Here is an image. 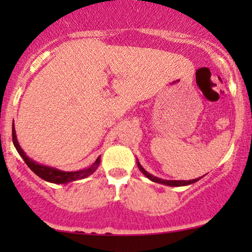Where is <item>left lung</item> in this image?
<instances>
[{
	"label": "left lung",
	"instance_id": "1",
	"mask_svg": "<svg viewBox=\"0 0 252 252\" xmlns=\"http://www.w3.org/2000/svg\"><path fill=\"white\" fill-rule=\"evenodd\" d=\"M137 164H138V168H140L141 172H142L143 174L147 176V178L150 179V180L155 181V182H158V184H164V185H168V186H185V185H189V184H193V182H195V181H198V180H199V179H193V180H189V181H179V180H162V179H158V178H156V176H153L152 174H149L148 172H146V170H144V169L142 168V166H141L140 163H137Z\"/></svg>",
	"mask_w": 252,
	"mask_h": 252
}]
</instances>
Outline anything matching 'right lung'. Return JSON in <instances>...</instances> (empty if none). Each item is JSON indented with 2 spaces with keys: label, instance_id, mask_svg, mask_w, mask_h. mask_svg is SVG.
Masks as SVG:
<instances>
[{
  "label": "right lung",
  "instance_id": "right-lung-1",
  "mask_svg": "<svg viewBox=\"0 0 252 252\" xmlns=\"http://www.w3.org/2000/svg\"><path fill=\"white\" fill-rule=\"evenodd\" d=\"M13 143L14 146H15L17 152H19V154L21 155L22 158H24L26 164H27V166L30 167V168L33 170L37 176H40V178L43 179V180L48 182H53V184H66V182L80 180V179L88 178L89 175H91L92 173H94V170L98 168V166H99V162H100V156H99V158H97L96 162L92 164L90 168L78 170V172H63V170L52 168V167H46V166H42V164L36 163L35 161H33L32 158H28V156L24 153V150L21 149V147L19 146L14 126H13Z\"/></svg>",
  "mask_w": 252,
  "mask_h": 252
}]
</instances>
